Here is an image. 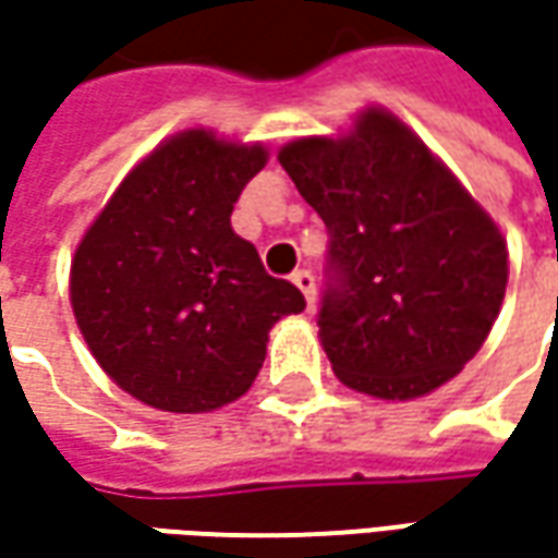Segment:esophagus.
<instances>
[{"mask_svg":"<svg viewBox=\"0 0 558 558\" xmlns=\"http://www.w3.org/2000/svg\"><path fill=\"white\" fill-rule=\"evenodd\" d=\"M291 282L298 286V289L304 291V298H307V304L313 307V301H316V279H313L311 269H294V276H291Z\"/></svg>","mask_w":558,"mask_h":558,"instance_id":"1","label":"esophagus"}]
</instances>
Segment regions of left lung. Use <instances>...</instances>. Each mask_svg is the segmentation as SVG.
Returning a JSON list of instances; mask_svg holds the SVG:
<instances>
[{
    "instance_id": "left-lung-1",
    "label": "left lung",
    "mask_w": 558,
    "mask_h": 558,
    "mask_svg": "<svg viewBox=\"0 0 558 558\" xmlns=\"http://www.w3.org/2000/svg\"><path fill=\"white\" fill-rule=\"evenodd\" d=\"M329 229L319 341L360 395H432L478 354L506 294L497 223L410 126L366 108L344 136L279 151Z\"/></svg>"
}]
</instances>
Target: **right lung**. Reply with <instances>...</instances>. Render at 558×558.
<instances>
[{
  "instance_id": "right-lung-1",
  "label": "right lung",
  "mask_w": 558,
  "mask_h": 558,
  "mask_svg": "<svg viewBox=\"0 0 558 558\" xmlns=\"http://www.w3.org/2000/svg\"><path fill=\"white\" fill-rule=\"evenodd\" d=\"M267 148L183 130L142 158L86 229L71 264V307L98 366L163 413H210L245 395L269 329L304 311L232 207Z\"/></svg>"
}]
</instances>
